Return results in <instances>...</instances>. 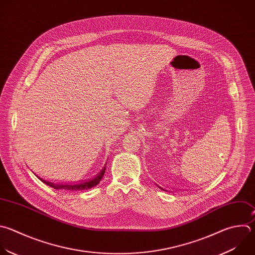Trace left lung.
<instances>
[{
	"mask_svg": "<svg viewBox=\"0 0 255 255\" xmlns=\"http://www.w3.org/2000/svg\"><path fill=\"white\" fill-rule=\"evenodd\" d=\"M159 188H160V189H162V190H164V191H167V190H165V189H163V188H162V187H160V186H159Z\"/></svg>",
	"mask_w": 255,
	"mask_h": 255,
	"instance_id": "left-lung-1",
	"label": "left lung"
}]
</instances>
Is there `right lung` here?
<instances>
[{"label": "right lung", "instance_id": "add662e5", "mask_svg": "<svg viewBox=\"0 0 255 255\" xmlns=\"http://www.w3.org/2000/svg\"><path fill=\"white\" fill-rule=\"evenodd\" d=\"M105 170H106V167H104L102 170L97 174V176L91 180H87V181H84V182H81L79 184H63V183H53V182H49V181H46L44 179H42L41 177H39L38 175H36L42 182H44L45 184H47L48 186L54 188V189H57V190H65V191H80V190H87V189H90L96 185L99 184V182L101 181L102 177L104 176V173H105Z\"/></svg>", "mask_w": 255, "mask_h": 255}]
</instances>
